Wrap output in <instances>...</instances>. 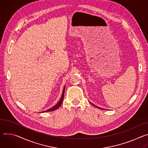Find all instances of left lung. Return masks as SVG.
<instances>
[{"instance_id":"8db88e82","label":"left lung","mask_w":148,"mask_h":148,"mask_svg":"<svg viewBox=\"0 0 148 148\" xmlns=\"http://www.w3.org/2000/svg\"><path fill=\"white\" fill-rule=\"evenodd\" d=\"M91 104H92V105H93V106H95V107H96V108H99V109H102V108H99V107H97V106H95V105H93V103H91Z\"/></svg>"}]
</instances>
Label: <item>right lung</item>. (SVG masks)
Instances as JSON below:
<instances>
[{
	"instance_id": "right-lung-1",
	"label": "right lung",
	"mask_w": 148,
	"mask_h": 148,
	"mask_svg": "<svg viewBox=\"0 0 148 148\" xmlns=\"http://www.w3.org/2000/svg\"><path fill=\"white\" fill-rule=\"evenodd\" d=\"M64 89H65V86L63 88V93H62V97L60 98V101H59V102L56 105H55L53 107H52V108L49 109H47V110L46 111H44V112H51V111H53V110H55L56 109H57L62 103V102H63V97H64Z\"/></svg>"
}]
</instances>
